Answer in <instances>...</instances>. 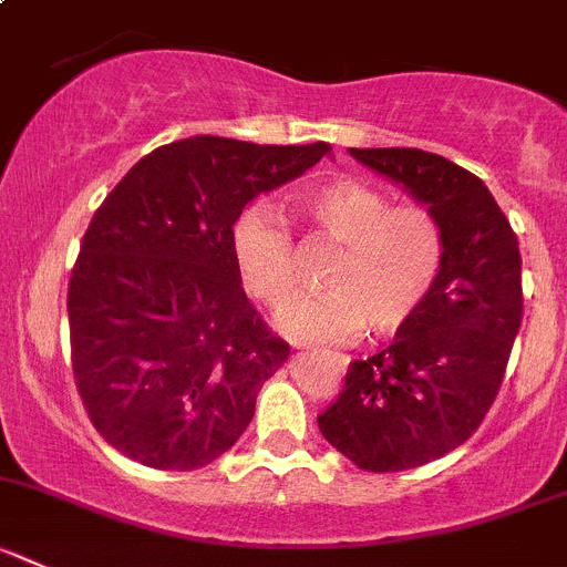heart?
Returning a JSON list of instances; mask_svg holds the SVG:
<instances>
[{"mask_svg":"<svg viewBox=\"0 0 567 567\" xmlns=\"http://www.w3.org/2000/svg\"><path fill=\"white\" fill-rule=\"evenodd\" d=\"M305 213L338 255L323 268L318 293H299L277 310L279 332L301 343L349 340L362 327L393 334L417 316L443 268V233L430 210L390 207L382 190L360 179H334L307 190ZM233 257L246 290L279 305L296 288V249L288 221L271 202H255L233 227Z\"/></svg>","mask_w":567,"mask_h":567,"instance_id":"heart-1","label":"heart"}]
</instances>
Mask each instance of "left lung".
<instances>
[{
	"instance_id": "8db88e82",
	"label": "left lung",
	"mask_w": 567,
	"mask_h": 567,
	"mask_svg": "<svg viewBox=\"0 0 567 567\" xmlns=\"http://www.w3.org/2000/svg\"><path fill=\"white\" fill-rule=\"evenodd\" d=\"M426 205L443 233V268L393 343L346 371L318 415L321 435L357 468L406 471L468 441L491 410L520 329L518 238L480 177L421 150H349Z\"/></svg>"
}]
</instances>
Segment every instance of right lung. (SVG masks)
Masks as SVG:
<instances>
[{"mask_svg":"<svg viewBox=\"0 0 567 567\" xmlns=\"http://www.w3.org/2000/svg\"><path fill=\"white\" fill-rule=\"evenodd\" d=\"M332 146L194 135L135 163L93 216L69 282L71 371L99 435L161 471L235 446L288 360L246 299L233 227Z\"/></svg>","mask_w":567,"mask_h":567,"instance_id":"1","label":"right lung"}]
</instances>
